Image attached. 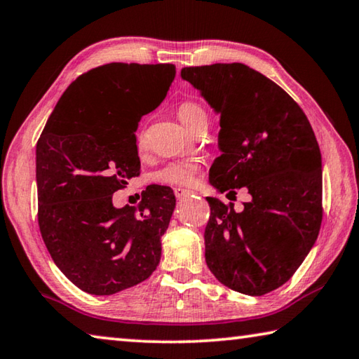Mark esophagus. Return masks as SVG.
Listing matches in <instances>:
<instances>
[{
	"label": "esophagus",
	"instance_id": "34e87169",
	"mask_svg": "<svg viewBox=\"0 0 359 359\" xmlns=\"http://www.w3.org/2000/svg\"><path fill=\"white\" fill-rule=\"evenodd\" d=\"M174 194H175V198H177V199H182L184 196H187V194H190V190H185V188L175 187L174 188Z\"/></svg>",
	"mask_w": 359,
	"mask_h": 359
}]
</instances>
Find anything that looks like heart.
<instances>
[{"instance_id": "b5f03b06", "label": "heart", "mask_w": 359, "mask_h": 359, "mask_svg": "<svg viewBox=\"0 0 359 359\" xmlns=\"http://www.w3.org/2000/svg\"><path fill=\"white\" fill-rule=\"evenodd\" d=\"M177 115L182 123H184L188 130H198L199 126L208 125V111H205L203 104L198 101L187 100L182 101L177 106ZM136 147L139 151H144L147 149V135L141 128L136 133ZM199 165L198 160L194 158H188V160H175L169 161L163 165L160 169L151 174L156 184L161 185H175V187H191L198 179Z\"/></svg>"}]
</instances>
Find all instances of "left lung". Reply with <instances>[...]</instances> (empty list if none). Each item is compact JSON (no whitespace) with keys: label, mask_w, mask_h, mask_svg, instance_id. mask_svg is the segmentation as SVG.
I'll list each match as a JSON object with an SVG mask.
<instances>
[{"label":"left lung","mask_w":359,"mask_h":359,"mask_svg":"<svg viewBox=\"0 0 359 359\" xmlns=\"http://www.w3.org/2000/svg\"><path fill=\"white\" fill-rule=\"evenodd\" d=\"M220 112L210 184L247 188L252 201L205 198V263L228 288L263 296L293 277L318 238L323 218L321 154L299 104L271 79L242 63L182 69Z\"/></svg>","instance_id":"obj_1"}]
</instances>
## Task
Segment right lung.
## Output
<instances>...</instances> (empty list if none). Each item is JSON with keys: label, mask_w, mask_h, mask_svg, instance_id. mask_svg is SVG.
<instances>
[{"label": "right lung", "mask_w": 359, "mask_h": 359, "mask_svg": "<svg viewBox=\"0 0 359 359\" xmlns=\"http://www.w3.org/2000/svg\"><path fill=\"white\" fill-rule=\"evenodd\" d=\"M174 65L109 63L65 90L36 144L38 223L48 253L90 294H114L144 282L161 257L175 196L150 185L139 209H115L112 194L137 177L142 115L161 104Z\"/></svg>", "instance_id": "1"}]
</instances>
